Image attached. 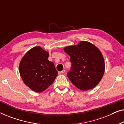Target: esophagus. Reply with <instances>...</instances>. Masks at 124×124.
I'll return each mask as SVG.
<instances>
[{
  "label": "esophagus",
  "mask_w": 124,
  "mask_h": 124,
  "mask_svg": "<svg viewBox=\"0 0 124 124\" xmlns=\"http://www.w3.org/2000/svg\"><path fill=\"white\" fill-rule=\"evenodd\" d=\"M65 70H64H64H62V71H61V72H60V73L61 74H63V73H65Z\"/></svg>",
  "instance_id": "34e87169"
}]
</instances>
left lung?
I'll return each mask as SVG.
<instances>
[{
  "instance_id": "1",
  "label": "left lung",
  "mask_w": 124,
  "mask_h": 124,
  "mask_svg": "<svg viewBox=\"0 0 124 124\" xmlns=\"http://www.w3.org/2000/svg\"><path fill=\"white\" fill-rule=\"evenodd\" d=\"M64 51L72 62L67 76L76 87L82 91L92 89L102 78L105 63L101 51L93 44L81 41L77 45L67 46Z\"/></svg>"
}]
</instances>
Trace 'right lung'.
<instances>
[{
	"label": "right lung",
	"instance_id": "1",
	"mask_svg": "<svg viewBox=\"0 0 124 124\" xmlns=\"http://www.w3.org/2000/svg\"><path fill=\"white\" fill-rule=\"evenodd\" d=\"M48 52L37 46L27 52L20 62L21 78L35 92L41 93L46 90L57 76L54 64L48 60Z\"/></svg>",
	"mask_w": 124,
	"mask_h": 124
}]
</instances>
